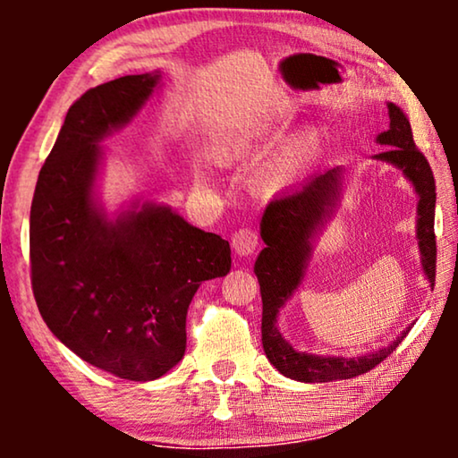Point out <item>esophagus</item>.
Here are the masks:
<instances>
[{
  "instance_id": "1",
  "label": "esophagus",
  "mask_w": 458,
  "mask_h": 458,
  "mask_svg": "<svg viewBox=\"0 0 458 458\" xmlns=\"http://www.w3.org/2000/svg\"><path fill=\"white\" fill-rule=\"evenodd\" d=\"M231 246H233L235 254L240 256H250L254 254V250L259 248V233L254 229H240L235 231L233 240H231Z\"/></svg>"
}]
</instances>
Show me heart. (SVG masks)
Masks as SVG:
<instances>
[{
  "instance_id": "obj_1",
  "label": "heart",
  "mask_w": 458,
  "mask_h": 458,
  "mask_svg": "<svg viewBox=\"0 0 458 458\" xmlns=\"http://www.w3.org/2000/svg\"><path fill=\"white\" fill-rule=\"evenodd\" d=\"M317 141L318 135L315 131H304L302 135H298L296 140L290 143V148L285 149L284 156L277 160V165H275V177H292V174L302 166V162L312 154V149L317 148Z\"/></svg>"
}]
</instances>
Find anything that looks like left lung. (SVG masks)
<instances>
[{"label": "left lung", "instance_id": "obj_1", "mask_svg": "<svg viewBox=\"0 0 458 458\" xmlns=\"http://www.w3.org/2000/svg\"><path fill=\"white\" fill-rule=\"evenodd\" d=\"M390 127L375 137L386 149L371 156L373 160L387 162L403 171L419 196L417 202V242L421 254V268L429 285L436 281V181L429 162L412 141L411 123L396 104L387 102ZM344 168L334 166L325 173L312 174L304 183L287 190L267 206L260 221V237L267 243L254 262V273L260 284L262 296V348L271 365L285 377L318 384V381L350 379L377 367L387 359L398 344L404 340L411 327H406L387 346L362 356H327L296 350L281 335L277 327L279 310L302 284L309 267L315 240L334 208L340 202L344 190Z\"/></svg>", "mask_w": 458, "mask_h": 458}]
</instances>
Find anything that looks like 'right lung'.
I'll return each instance as SVG.
<instances>
[{
	"label": "right lung",
	"mask_w": 458,
	"mask_h": 458,
	"mask_svg": "<svg viewBox=\"0 0 458 458\" xmlns=\"http://www.w3.org/2000/svg\"><path fill=\"white\" fill-rule=\"evenodd\" d=\"M162 74H129L83 93L62 124L30 204V279L49 331L89 365L152 381L185 354V318L204 281L231 268L229 242L168 204L104 208L99 146L127 127Z\"/></svg>",
	"instance_id": "obj_1"
}]
</instances>
